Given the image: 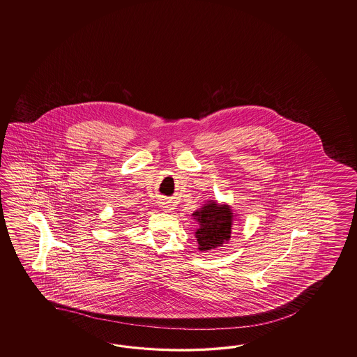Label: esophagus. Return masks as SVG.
Returning <instances> with one entry per match:
<instances>
[{"instance_id":"obj_1","label":"esophagus","mask_w":357,"mask_h":357,"mask_svg":"<svg viewBox=\"0 0 357 357\" xmlns=\"http://www.w3.org/2000/svg\"><path fill=\"white\" fill-rule=\"evenodd\" d=\"M168 205H165V208H167Z\"/></svg>"}]
</instances>
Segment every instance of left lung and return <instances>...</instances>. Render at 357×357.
Returning a JSON list of instances; mask_svg holds the SVG:
<instances>
[{"label": "left lung", "instance_id": "left-lung-1", "mask_svg": "<svg viewBox=\"0 0 357 357\" xmlns=\"http://www.w3.org/2000/svg\"><path fill=\"white\" fill-rule=\"evenodd\" d=\"M192 217L199 223L195 231L199 251L215 250L229 241L236 217L231 205L206 200L202 208L192 213Z\"/></svg>", "mask_w": 357, "mask_h": 357}]
</instances>
